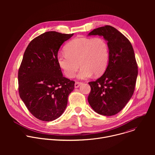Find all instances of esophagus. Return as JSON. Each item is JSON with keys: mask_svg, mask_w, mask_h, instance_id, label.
Wrapping results in <instances>:
<instances>
[{"mask_svg": "<svg viewBox=\"0 0 155 155\" xmlns=\"http://www.w3.org/2000/svg\"><path fill=\"white\" fill-rule=\"evenodd\" d=\"M83 83L82 82H78V81H76L75 83V88H77L81 84H82Z\"/></svg>", "mask_w": 155, "mask_h": 155, "instance_id": "obj_1", "label": "esophagus"}]
</instances>
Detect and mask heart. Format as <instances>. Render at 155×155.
Here are the masks:
<instances>
[{
	"mask_svg": "<svg viewBox=\"0 0 155 155\" xmlns=\"http://www.w3.org/2000/svg\"><path fill=\"white\" fill-rule=\"evenodd\" d=\"M65 53H59L57 61L60 68L68 78H73L80 65L79 79H86L93 74L102 75L106 70L110 58L109 47L102 37H77L70 41Z\"/></svg>",
	"mask_w": 155,
	"mask_h": 155,
	"instance_id": "heart-1",
	"label": "heart"
}]
</instances>
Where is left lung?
I'll use <instances>...</instances> for the list:
<instances>
[{"instance_id":"left-lung-1","label":"left lung","mask_w":155,"mask_h":155,"mask_svg":"<svg viewBox=\"0 0 155 155\" xmlns=\"http://www.w3.org/2000/svg\"><path fill=\"white\" fill-rule=\"evenodd\" d=\"M97 35L107 41L110 58L104 74L89 82L91 91L87 101L96 113L112 116L120 112L133 95L138 67L130 42L117 29L107 25L88 34Z\"/></svg>"}]
</instances>
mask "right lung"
Instances as JSON below:
<instances>
[{"mask_svg":"<svg viewBox=\"0 0 155 155\" xmlns=\"http://www.w3.org/2000/svg\"><path fill=\"white\" fill-rule=\"evenodd\" d=\"M73 35L46 32L34 38L24 53L18 71L19 94L40 120L59 118L74 89L75 81L63 77L57 61L60 47Z\"/></svg>","mask_w":155,"mask_h":155,"instance_id":"obj_1","label":"right lung"}]
</instances>
